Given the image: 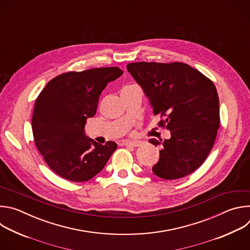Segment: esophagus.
Wrapping results in <instances>:
<instances>
[{
    "instance_id": "obj_1",
    "label": "esophagus",
    "mask_w": 250,
    "mask_h": 250,
    "mask_svg": "<svg viewBox=\"0 0 250 250\" xmlns=\"http://www.w3.org/2000/svg\"><path fill=\"white\" fill-rule=\"evenodd\" d=\"M141 145L140 141H125V146H132V147H137Z\"/></svg>"
}]
</instances>
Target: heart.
<instances>
[{
	"label": "heart",
	"instance_id": "1",
	"mask_svg": "<svg viewBox=\"0 0 250 250\" xmlns=\"http://www.w3.org/2000/svg\"><path fill=\"white\" fill-rule=\"evenodd\" d=\"M130 86H135V85H128V86H125V87H130Z\"/></svg>",
	"mask_w": 250,
	"mask_h": 250
}]
</instances>
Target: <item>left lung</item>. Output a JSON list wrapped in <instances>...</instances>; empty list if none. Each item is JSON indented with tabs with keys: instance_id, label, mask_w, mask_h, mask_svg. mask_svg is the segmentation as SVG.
I'll use <instances>...</instances> for the list:
<instances>
[{
	"instance_id": "obj_1",
	"label": "left lung",
	"mask_w": 250,
	"mask_h": 250,
	"mask_svg": "<svg viewBox=\"0 0 250 250\" xmlns=\"http://www.w3.org/2000/svg\"><path fill=\"white\" fill-rule=\"evenodd\" d=\"M128 72L149 98L158 125L171 131L159 151L153 173L175 180L197 170L210 152L220 127V101L215 84L183 62H134ZM161 141V140H160ZM150 144L159 145L156 139Z\"/></svg>"
}]
</instances>
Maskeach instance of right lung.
Instances as JSON below:
<instances>
[{
    "instance_id": "obj_1",
    "label": "right lung",
    "mask_w": 250,
    "mask_h": 250,
    "mask_svg": "<svg viewBox=\"0 0 250 250\" xmlns=\"http://www.w3.org/2000/svg\"><path fill=\"white\" fill-rule=\"evenodd\" d=\"M119 67L69 71L50 80L38 96L32 114L33 139L46 164L73 182L88 181L102 171L118 146L100 145L85 136L88 118L96 115L99 97L123 74Z\"/></svg>"
}]
</instances>
